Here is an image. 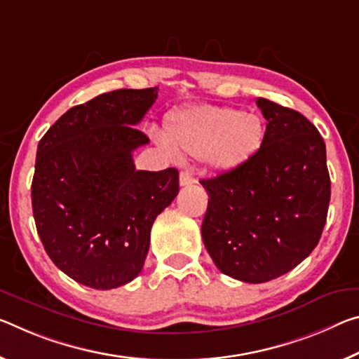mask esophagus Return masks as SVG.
<instances>
[{
    "label": "esophagus",
    "mask_w": 359,
    "mask_h": 359,
    "mask_svg": "<svg viewBox=\"0 0 359 359\" xmlns=\"http://www.w3.org/2000/svg\"><path fill=\"white\" fill-rule=\"evenodd\" d=\"M196 182L195 175H193V172L190 169H182L180 170V185L182 187H189V185H193Z\"/></svg>",
    "instance_id": "obj_1"
}]
</instances>
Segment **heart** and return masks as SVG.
<instances>
[{"label":"heart","mask_w":359,"mask_h":359,"mask_svg":"<svg viewBox=\"0 0 359 359\" xmlns=\"http://www.w3.org/2000/svg\"><path fill=\"white\" fill-rule=\"evenodd\" d=\"M266 124L257 113L240 108L200 105L179 111L169 119L168 139L182 155L208 158L219 170H233L260 151Z\"/></svg>","instance_id":"1"}]
</instances>
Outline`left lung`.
Returning <instances> with one entry per match:
<instances>
[{"label":"left lung","instance_id":"obj_1","mask_svg":"<svg viewBox=\"0 0 359 359\" xmlns=\"http://www.w3.org/2000/svg\"><path fill=\"white\" fill-rule=\"evenodd\" d=\"M266 124L246 164L201 180L209 195L201 235L217 269L244 283H266L310 255L326 224L331 179L326 145L299 111L257 99Z\"/></svg>","mask_w":359,"mask_h":359}]
</instances>
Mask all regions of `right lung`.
<instances>
[{"instance_id": "add662e5", "label": "right lung", "mask_w": 359, "mask_h": 359, "mask_svg": "<svg viewBox=\"0 0 359 359\" xmlns=\"http://www.w3.org/2000/svg\"><path fill=\"white\" fill-rule=\"evenodd\" d=\"M158 88L118 89L64 113L38 144L32 206L50 260L93 289H115L142 271L158 214L179 193V170L135 169L149 144L135 124Z\"/></svg>"}]
</instances>
